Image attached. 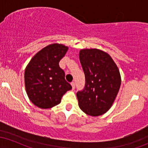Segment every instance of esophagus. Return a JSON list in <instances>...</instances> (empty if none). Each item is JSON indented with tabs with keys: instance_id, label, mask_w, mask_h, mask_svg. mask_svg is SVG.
Wrapping results in <instances>:
<instances>
[{
	"instance_id": "1",
	"label": "esophagus",
	"mask_w": 148,
	"mask_h": 148,
	"mask_svg": "<svg viewBox=\"0 0 148 148\" xmlns=\"http://www.w3.org/2000/svg\"><path fill=\"white\" fill-rule=\"evenodd\" d=\"M71 86H72V90H74V88H75V83L72 82L71 83Z\"/></svg>"
}]
</instances>
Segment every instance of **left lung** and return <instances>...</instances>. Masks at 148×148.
Segmentation results:
<instances>
[{
    "instance_id": "1",
    "label": "left lung",
    "mask_w": 148,
    "mask_h": 148,
    "mask_svg": "<svg viewBox=\"0 0 148 148\" xmlns=\"http://www.w3.org/2000/svg\"><path fill=\"white\" fill-rule=\"evenodd\" d=\"M79 59L86 86L76 93L79 108L96 117L106 113L114 102L121 85L119 69L109 54L98 49H84Z\"/></svg>"
}]
</instances>
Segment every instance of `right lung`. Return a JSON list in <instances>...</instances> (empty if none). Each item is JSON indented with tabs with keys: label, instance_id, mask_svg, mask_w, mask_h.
Listing matches in <instances>:
<instances>
[{
	"label": "right lung",
	"instance_id": "right-lung-1",
	"mask_svg": "<svg viewBox=\"0 0 148 148\" xmlns=\"http://www.w3.org/2000/svg\"><path fill=\"white\" fill-rule=\"evenodd\" d=\"M68 49L62 44L49 45L37 52L25 67V90L31 102L39 108L47 109L59 104L62 95L72 89L59 67Z\"/></svg>",
	"mask_w": 148,
	"mask_h": 148
}]
</instances>
